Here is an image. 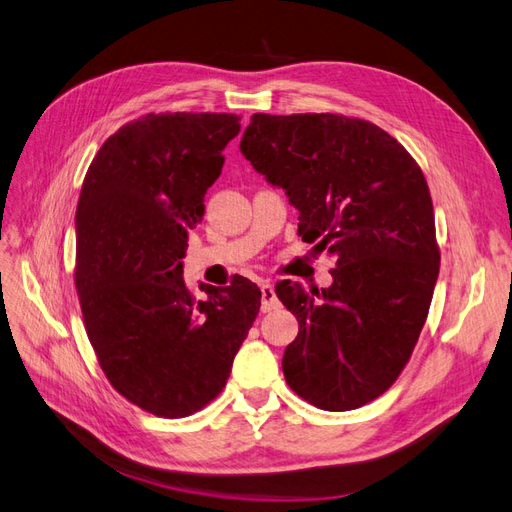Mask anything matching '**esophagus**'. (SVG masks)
I'll list each match as a JSON object with an SVG mask.
<instances>
[{
  "label": "esophagus",
  "instance_id": "34e87169",
  "mask_svg": "<svg viewBox=\"0 0 512 512\" xmlns=\"http://www.w3.org/2000/svg\"><path fill=\"white\" fill-rule=\"evenodd\" d=\"M260 299H262V312H271V309H275L277 307V297H275V290H273V286H271V282H267V280H262L260 284Z\"/></svg>",
  "mask_w": 512,
  "mask_h": 512
}]
</instances>
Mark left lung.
I'll list each match as a JSON object with an SVG mask.
<instances>
[{
    "label": "left lung",
    "instance_id": "obj_1",
    "mask_svg": "<svg viewBox=\"0 0 512 512\" xmlns=\"http://www.w3.org/2000/svg\"><path fill=\"white\" fill-rule=\"evenodd\" d=\"M241 153L286 190L303 241L337 258L331 288L275 286L299 320L286 382L320 410L361 408L408 365L438 280L423 170L376 123L337 113H254Z\"/></svg>",
    "mask_w": 512,
    "mask_h": 512
}]
</instances>
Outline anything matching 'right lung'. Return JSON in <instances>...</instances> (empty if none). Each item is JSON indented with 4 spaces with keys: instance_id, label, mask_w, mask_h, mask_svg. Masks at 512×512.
I'll list each match as a JSON object with an SVG mask.
<instances>
[{
    "instance_id": "1",
    "label": "right lung",
    "mask_w": 512,
    "mask_h": 512,
    "mask_svg": "<svg viewBox=\"0 0 512 512\" xmlns=\"http://www.w3.org/2000/svg\"><path fill=\"white\" fill-rule=\"evenodd\" d=\"M232 113H147L91 160L76 207V265L85 331L113 389L162 418H183L222 393L260 309V288L235 277L209 299L185 286L181 258Z\"/></svg>"
}]
</instances>
